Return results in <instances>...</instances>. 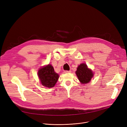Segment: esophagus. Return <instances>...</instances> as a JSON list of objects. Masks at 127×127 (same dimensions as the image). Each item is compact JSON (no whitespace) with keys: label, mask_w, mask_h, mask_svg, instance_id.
Instances as JSON below:
<instances>
[{"label":"esophagus","mask_w":127,"mask_h":127,"mask_svg":"<svg viewBox=\"0 0 127 127\" xmlns=\"http://www.w3.org/2000/svg\"><path fill=\"white\" fill-rule=\"evenodd\" d=\"M70 72H71V71H64V73H70Z\"/></svg>","instance_id":"1"}]
</instances>
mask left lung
<instances>
[{
    "label": "left lung",
    "mask_w": 127,
    "mask_h": 127,
    "mask_svg": "<svg viewBox=\"0 0 127 127\" xmlns=\"http://www.w3.org/2000/svg\"><path fill=\"white\" fill-rule=\"evenodd\" d=\"M76 74L82 84L88 83L94 75L92 71L87 68L85 63L81 64L78 66L76 71Z\"/></svg>",
    "instance_id": "obj_1"
}]
</instances>
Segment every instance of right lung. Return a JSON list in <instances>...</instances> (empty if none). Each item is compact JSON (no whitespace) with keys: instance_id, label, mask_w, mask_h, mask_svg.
<instances>
[{"instance_id":"add662e5","label":"right lung","mask_w":127,"mask_h":127,"mask_svg":"<svg viewBox=\"0 0 127 127\" xmlns=\"http://www.w3.org/2000/svg\"><path fill=\"white\" fill-rule=\"evenodd\" d=\"M38 74L42 84L48 88L54 86L59 78V75L50 64L39 69Z\"/></svg>"}]
</instances>
